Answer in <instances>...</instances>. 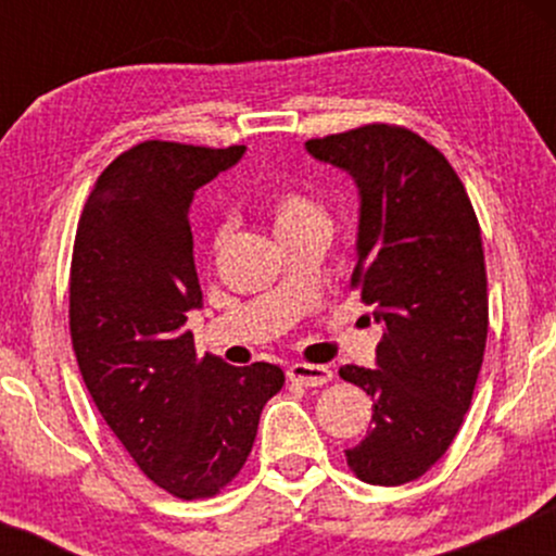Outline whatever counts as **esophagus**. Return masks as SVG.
I'll return each instance as SVG.
<instances>
[{"mask_svg": "<svg viewBox=\"0 0 556 556\" xmlns=\"http://www.w3.org/2000/svg\"><path fill=\"white\" fill-rule=\"evenodd\" d=\"M287 379L303 387H324L331 381V371L327 366H314V363H295L287 368Z\"/></svg>", "mask_w": 556, "mask_h": 556, "instance_id": "1", "label": "esophagus"}]
</instances>
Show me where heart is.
Returning a JSON list of instances; mask_svg holds the SVG:
<instances>
[{
  "instance_id": "obj_1",
  "label": "heart",
  "mask_w": 556,
  "mask_h": 556,
  "mask_svg": "<svg viewBox=\"0 0 556 556\" xmlns=\"http://www.w3.org/2000/svg\"><path fill=\"white\" fill-rule=\"evenodd\" d=\"M266 214L277 232L279 242L298 238V235L316 232V229H329V216L314 195L305 193L298 185H282L266 201ZM227 242L225 229H216L212 238V253H219Z\"/></svg>"
}]
</instances>
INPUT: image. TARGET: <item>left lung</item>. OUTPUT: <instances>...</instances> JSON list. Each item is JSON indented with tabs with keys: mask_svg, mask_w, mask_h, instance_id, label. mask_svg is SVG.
Here are the masks:
<instances>
[{
	"mask_svg": "<svg viewBox=\"0 0 556 556\" xmlns=\"http://www.w3.org/2000/svg\"><path fill=\"white\" fill-rule=\"evenodd\" d=\"M305 149L358 182L350 287L387 327L376 368H340L374 400L366 439L344 457L361 481L400 486L450 450L473 400L489 334L481 227L446 156L407 127L361 125Z\"/></svg>",
	"mask_w": 556,
	"mask_h": 556,
	"instance_id": "obj_1",
	"label": "left lung"
}]
</instances>
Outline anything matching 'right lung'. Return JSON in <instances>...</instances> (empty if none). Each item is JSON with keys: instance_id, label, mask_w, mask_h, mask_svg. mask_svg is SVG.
<instances>
[{"instance_id": "obj_1", "label": "right lung", "mask_w": 556, "mask_h": 556, "mask_svg": "<svg viewBox=\"0 0 556 556\" xmlns=\"http://www.w3.org/2000/svg\"><path fill=\"white\" fill-rule=\"evenodd\" d=\"M245 146L143 140L99 175L75 232L70 337L101 418L159 489L208 500L240 473L264 405L285 387L271 363L198 358L201 308L188 206Z\"/></svg>"}]
</instances>
